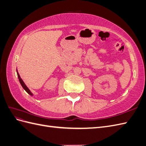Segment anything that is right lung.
<instances>
[{
    "label": "right lung",
    "instance_id": "obj_1",
    "mask_svg": "<svg viewBox=\"0 0 146 146\" xmlns=\"http://www.w3.org/2000/svg\"><path fill=\"white\" fill-rule=\"evenodd\" d=\"M16 72H17V77H18V78H19V82H20V83H21V86H23V88H24V90L27 92V93L29 94H30V96H33V93H32V92L30 91V90L29 89V88H27V86L25 85V84L24 83V82H23V80H22V78H21V77H20V76H19V73H18V72H17V70H16Z\"/></svg>",
    "mask_w": 146,
    "mask_h": 146
}]
</instances>
